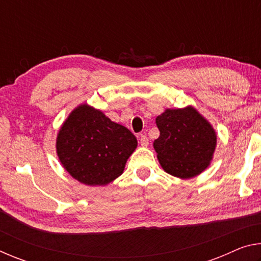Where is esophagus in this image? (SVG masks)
I'll use <instances>...</instances> for the list:
<instances>
[{
	"mask_svg": "<svg viewBox=\"0 0 261 261\" xmlns=\"http://www.w3.org/2000/svg\"><path fill=\"white\" fill-rule=\"evenodd\" d=\"M139 140H140V145H141V146H143V147L148 146V138H147V136L141 135Z\"/></svg>",
	"mask_w": 261,
	"mask_h": 261,
	"instance_id": "esophagus-1",
	"label": "esophagus"
}]
</instances>
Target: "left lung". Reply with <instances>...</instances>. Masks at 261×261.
Returning a JSON list of instances; mask_svg holds the SVG:
<instances>
[{
  "instance_id": "left-lung-1",
  "label": "left lung",
  "mask_w": 261,
  "mask_h": 261,
  "mask_svg": "<svg viewBox=\"0 0 261 261\" xmlns=\"http://www.w3.org/2000/svg\"><path fill=\"white\" fill-rule=\"evenodd\" d=\"M155 123L160 137L153 146L166 173L188 179L208 168L218 138L214 127L196 108H168Z\"/></svg>"
}]
</instances>
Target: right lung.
<instances>
[{"mask_svg": "<svg viewBox=\"0 0 261 261\" xmlns=\"http://www.w3.org/2000/svg\"><path fill=\"white\" fill-rule=\"evenodd\" d=\"M138 141L132 132L87 103L77 106L61 125L56 154L74 179L105 187L123 174Z\"/></svg>", "mask_w": 261, "mask_h": 261, "instance_id": "right-lung-1", "label": "right lung"}]
</instances>
